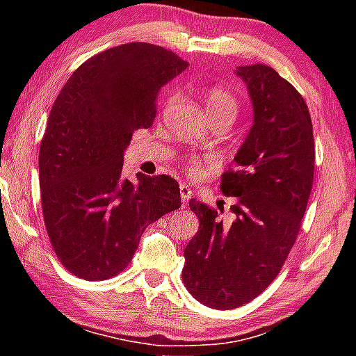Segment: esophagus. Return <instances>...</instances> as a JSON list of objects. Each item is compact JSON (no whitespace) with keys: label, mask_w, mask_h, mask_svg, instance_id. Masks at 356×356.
I'll list each match as a JSON object with an SVG mask.
<instances>
[{"label":"esophagus","mask_w":356,"mask_h":356,"mask_svg":"<svg viewBox=\"0 0 356 356\" xmlns=\"http://www.w3.org/2000/svg\"><path fill=\"white\" fill-rule=\"evenodd\" d=\"M179 196H181V201H183L184 206H186V202L193 196V189L189 188L186 183H181V184H179Z\"/></svg>","instance_id":"obj_1"}]
</instances>
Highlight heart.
<instances>
[{
    "label": "heart",
    "mask_w": 356,
    "mask_h": 356,
    "mask_svg": "<svg viewBox=\"0 0 356 356\" xmlns=\"http://www.w3.org/2000/svg\"><path fill=\"white\" fill-rule=\"evenodd\" d=\"M206 105L211 118H228L232 121L236 118L238 100L225 87H212L206 95ZM184 168H186V173L191 178L197 179L206 175V162L201 157H196V155L188 159Z\"/></svg>",
    "instance_id": "obj_1"
}]
</instances>
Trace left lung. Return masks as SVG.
Returning a JSON list of instances; mask_svg holds the SVG:
<instances>
[{
	"instance_id": "left-lung-1",
	"label": "left lung",
	"mask_w": 356,
	"mask_h": 356,
	"mask_svg": "<svg viewBox=\"0 0 356 356\" xmlns=\"http://www.w3.org/2000/svg\"><path fill=\"white\" fill-rule=\"evenodd\" d=\"M236 74L248 86L254 124L236 168L222 175V193L235 197V220L223 223L216 209L191 199L199 230L181 272L189 293L212 309L250 303L274 282L301 230L314 179L313 123L300 92L266 65L241 66Z\"/></svg>"
}]
</instances>
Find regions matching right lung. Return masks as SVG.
<instances>
[{
    "instance_id": "add662e5",
    "label": "right lung",
    "mask_w": 356,
    "mask_h": 356,
    "mask_svg": "<svg viewBox=\"0 0 356 356\" xmlns=\"http://www.w3.org/2000/svg\"><path fill=\"white\" fill-rule=\"evenodd\" d=\"M188 67L167 48L131 42L82 63L51 106L38 172L43 222L66 270L84 280L123 272L145 227L181 206L177 179L121 177L133 133L154 124L162 87Z\"/></svg>"
}]
</instances>
